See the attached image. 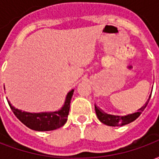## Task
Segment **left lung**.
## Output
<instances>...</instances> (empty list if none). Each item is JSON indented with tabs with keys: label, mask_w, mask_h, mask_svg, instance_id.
Returning <instances> with one entry per match:
<instances>
[{
	"label": "left lung",
	"mask_w": 159,
	"mask_h": 159,
	"mask_svg": "<svg viewBox=\"0 0 159 159\" xmlns=\"http://www.w3.org/2000/svg\"><path fill=\"white\" fill-rule=\"evenodd\" d=\"M152 92L151 94L149 95L148 100H147V102L145 103L143 107H140V109H138V111L136 112H134V113L128 114L126 116H115V115H111V114H107L106 112H104L103 111L100 109L99 107H97L96 105H94V108H95V112H96L97 117L99 118L100 122L108 126H123V125H126L128 123H130L131 122H133L134 120L136 119L137 117H140V115L141 112L145 110V108L147 106V104L149 102L150 100L151 95H152Z\"/></svg>",
	"instance_id": "8db88e82"
}]
</instances>
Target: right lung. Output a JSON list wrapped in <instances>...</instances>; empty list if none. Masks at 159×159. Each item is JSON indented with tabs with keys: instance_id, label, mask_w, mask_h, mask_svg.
<instances>
[{
	"instance_id": "obj_1",
	"label": "right lung",
	"mask_w": 159,
	"mask_h": 159,
	"mask_svg": "<svg viewBox=\"0 0 159 159\" xmlns=\"http://www.w3.org/2000/svg\"><path fill=\"white\" fill-rule=\"evenodd\" d=\"M74 89H71L66 94V100L63 107L55 111L44 112H27L12 107L7 100L10 108L19 120L30 129L36 131H51L62 127L67 121L69 115L70 104L72 98Z\"/></svg>"
}]
</instances>
